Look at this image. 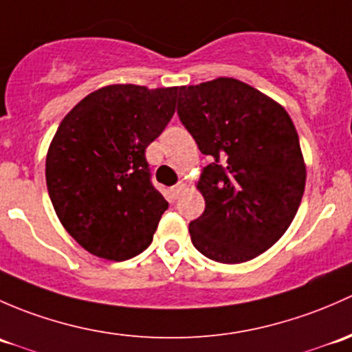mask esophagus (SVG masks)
<instances>
[{"mask_svg":"<svg viewBox=\"0 0 352 352\" xmlns=\"http://www.w3.org/2000/svg\"><path fill=\"white\" fill-rule=\"evenodd\" d=\"M184 190H186V184H184V183H177L176 186H173V188H171V193H173V197L177 198V197H179L181 193H183Z\"/></svg>","mask_w":352,"mask_h":352,"instance_id":"34e87169","label":"esophagus"}]
</instances>
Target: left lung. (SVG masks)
Segmentation results:
<instances>
[{
    "label": "left lung",
    "instance_id": "left-lung-1",
    "mask_svg": "<svg viewBox=\"0 0 352 352\" xmlns=\"http://www.w3.org/2000/svg\"><path fill=\"white\" fill-rule=\"evenodd\" d=\"M177 115L201 154L215 159L197 183L205 212L190 223L191 242L217 263L254 259L288 230L305 191L292 118L234 78L181 86Z\"/></svg>",
    "mask_w": 352,
    "mask_h": 352
}]
</instances>
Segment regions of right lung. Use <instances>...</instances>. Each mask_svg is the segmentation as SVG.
<instances>
[{
  "label": "right lung",
  "mask_w": 352,
  "mask_h": 352,
  "mask_svg": "<svg viewBox=\"0 0 352 352\" xmlns=\"http://www.w3.org/2000/svg\"><path fill=\"white\" fill-rule=\"evenodd\" d=\"M179 86L110 85L63 118L45 159L50 201L72 239L108 261L146 251L168 201L152 186L146 149L176 110Z\"/></svg>",
  "instance_id": "1"
}]
</instances>
